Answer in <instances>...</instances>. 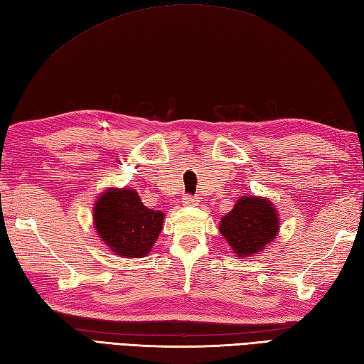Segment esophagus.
<instances>
[{
  "label": "esophagus",
  "mask_w": 364,
  "mask_h": 364,
  "mask_svg": "<svg viewBox=\"0 0 364 364\" xmlns=\"http://www.w3.org/2000/svg\"><path fill=\"white\" fill-rule=\"evenodd\" d=\"M198 198L196 196H191V194H186L183 197V203L184 205H197Z\"/></svg>",
  "instance_id": "34e87169"
}]
</instances>
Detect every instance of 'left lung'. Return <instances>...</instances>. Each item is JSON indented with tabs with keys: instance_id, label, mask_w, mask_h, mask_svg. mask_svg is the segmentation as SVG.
I'll return each instance as SVG.
<instances>
[{
	"instance_id": "1",
	"label": "left lung",
	"mask_w": 364,
	"mask_h": 364,
	"mask_svg": "<svg viewBox=\"0 0 364 364\" xmlns=\"http://www.w3.org/2000/svg\"><path fill=\"white\" fill-rule=\"evenodd\" d=\"M278 231V215L272 203L261 197L239 198L220 220V233L239 257H252L272 241Z\"/></svg>"
}]
</instances>
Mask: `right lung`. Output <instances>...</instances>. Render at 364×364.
Here are the masks:
<instances>
[{"label":"right lung","instance_id":"obj_1","mask_svg":"<svg viewBox=\"0 0 364 364\" xmlns=\"http://www.w3.org/2000/svg\"><path fill=\"white\" fill-rule=\"evenodd\" d=\"M164 214L149 210L133 189H112L98 198L94 223L100 237L123 257L149 255L162 230Z\"/></svg>","mask_w":364,"mask_h":364}]
</instances>
